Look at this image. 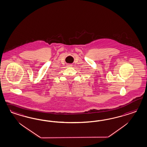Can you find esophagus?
Returning a JSON list of instances; mask_svg holds the SVG:
<instances>
[{
	"label": "esophagus",
	"mask_w": 147,
	"mask_h": 147,
	"mask_svg": "<svg viewBox=\"0 0 147 147\" xmlns=\"http://www.w3.org/2000/svg\"><path fill=\"white\" fill-rule=\"evenodd\" d=\"M72 66H73V65H72L71 64H67V67H71Z\"/></svg>",
	"instance_id": "34e87169"
}]
</instances>
